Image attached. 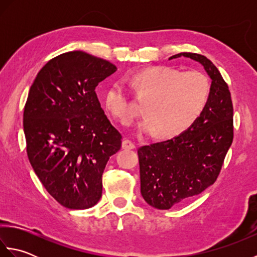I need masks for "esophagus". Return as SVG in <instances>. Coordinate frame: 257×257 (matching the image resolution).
<instances>
[{
    "label": "esophagus",
    "instance_id": "34e87169",
    "mask_svg": "<svg viewBox=\"0 0 257 257\" xmlns=\"http://www.w3.org/2000/svg\"><path fill=\"white\" fill-rule=\"evenodd\" d=\"M135 148H136V146H135V144L133 143L132 140L123 139V141H122V149H124V150H133Z\"/></svg>",
    "mask_w": 257,
    "mask_h": 257
}]
</instances>
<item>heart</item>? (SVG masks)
<instances>
[{
	"label": "heart",
	"mask_w": 257,
	"mask_h": 257,
	"mask_svg": "<svg viewBox=\"0 0 257 257\" xmlns=\"http://www.w3.org/2000/svg\"><path fill=\"white\" fill-rule=\"evenodd\" d=\"M125 80L139 99L146 102L148 119L141 130H156L158 137H174L190 128L204 110L211 94L209 77L198 70L182 72L159 65L140 69ZM105 102L108 110L122 124L133 123L141 113L120 81L109 87Z\"/></svg>",
	"instance_id": "obj_1"
}]
</instances>
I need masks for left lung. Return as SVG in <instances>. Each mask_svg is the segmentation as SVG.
Returning a JSON list of instances; mask_svg holds the SVG:
<instances>
[{
    "instance_id": "left-lung-1",
    "label": "left lung",
    "mask_w": 257,
    "mask_h": 257,
    "mask_svg": "<svg viewBox=\"0 0 257 257\" xmlns=\"http://www.w3.org/2000/svg\"><path fill=\"white\" fill-rule=\"evenodd\" d=\"M181 56L203 65L212 79L211 94L204 110L188 130L138 149L141 194L159 210H169L214 183L234 137L231 92L219 69L195 53H180L169 59Z\"/></svg>"
}]
</instances>
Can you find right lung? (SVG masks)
<instances>
[{"instance_id":"right-lung-1","label":"right lung","mask_w":257,"mask_h":257,"mask_svg":"<svg viewBox=\"0 0 257 257\" xmlns=\"http://www.w3.org/2000/svg\"><path fill=\"white\" fill-rule=\"evenodd\" d=\"M117 70L81 51L52 58L33 83L24 107L26 152L36 176L59 204L94 206L102 173L122 136L100 107L96 87Z\"/></svg>"}]
</instances>
